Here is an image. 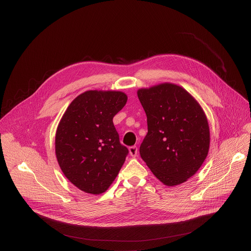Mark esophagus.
Masks as SVG:
<instances>
[{
  "label": "esophagus",
  "mask_w": 251,
  "mask_h": 251,
  "mask_svg": "<svg viewBox=\"0 0 251 251\" xmlns=\"http://www.w3.org/2000/svg\"><path fill=\"white\" fill-rule=\"evenodd\" d=\"M129 153L131 156L133 157H136L137 154H138V148L136 146H132L129 148Z\"/></svg>",
  "instance_id": "1"
}]
</instances>
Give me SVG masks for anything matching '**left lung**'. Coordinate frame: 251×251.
<instances>
[{
  "label": "left lung",
  "instance_id": "1",
  "mask_svg": "<svg viewBox=\"0 0 251 251\" xmlns=\"http://www.w3.org/2000/svg\"><path fill=\"white\" fill-rule=\"evenodd\" d=\"M137 95L148 122L141 157L164 185L185 182L208 155L210 129L204 110L186 90L171 82L140 89Z\"/></svg>",
  "mask_w": 251,
  "mask_h": 251
}]
</instances>
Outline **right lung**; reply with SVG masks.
Masks as SVG:
<instances>
[{"instance_id":"1","label":"right lung","mask_w":251,"mask_h":251,"mask_svg":"<svg viewBox=\"0 0 251 251\" xmlns=\"http://www.w3.org/2000/svg\"><path fill=\"white\" fill-rule=\"evenodd\" d=\"M127 96L116 91H88L77 96L56 131L55 152L64 176L79 190L101 194L112 184L128 154L113 117Z\"/></svg>"}]
</instances>
